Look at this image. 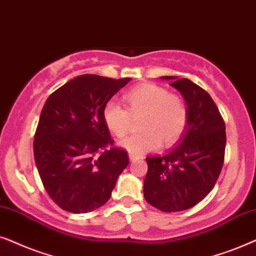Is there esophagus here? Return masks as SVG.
<instances>
[{
    "mask_svg": "<svg viewBox=\"0 0 256 256\" xmlns=\"http://www.w3.org/2000/svg\"><path fill=\"white\" fill-rule=\"evenodd\" d=\"M128 158H130L131 162H134V160H138L139 158H140V156H137V154H132V153H130V154H128Z\"/></svg>",
    "mask_w": 256,
    "mask_h": 256,
    "instance_id": "esophagus-1",
    "label": "esophagus"
}]
</instances>
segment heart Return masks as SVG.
Instances as JSON below:
<instances>
[{
  "label": "heart",
  "instance_id": "1",
  "mask_svg": "<svg viewBox=\"0 0 256 256\" xmlns=\"http://www.w3.org/2000/svg\"><path fill=\"white\" fill-rule=\"evenodd\" d=\"M128 111L116 102H108L103 119L116 137H124L130 130L131 116H142L139 128L142 134L132 136L119 145L132 154L154 151L162 144L171 146L178 142L187 125V108L182 100L170 94L166 88L145 83L131 88L124 94Z\"/></svg>",
  "mask_w": 256,
  "mask_h": 256
}]
</instances>
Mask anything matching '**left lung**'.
<instances>
[{"label": "left lung", "mask_w": 256, "mask_h": 256, "mask_svg": "<svg viewBox=\"0 0 256 256\" xmlns=\"http://www.w3.org/2000/svg\"><path fill=\"white\" fill-rule=\"evenodd\" d=\"M182 94L187 125L178 144L162 156H146L144 198L162 212L196 206L216 185L224 165L226 128L212 97L187 78L162 76Z\"/></svg>", "instance_id": "8db88e82"}]
</instances>
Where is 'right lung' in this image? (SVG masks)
<instances>
[{
	"mask_svg": "<svg viewBox=\"0 0 256 256\" xmlns=\"http://www.w3.org/2000/svg\"><path fill=\"white\" fill-rule=\"evenodd\" d=\"M130 80L82 74L44 104L34 156L44 188L62 210L78 214L100 208L128 165V153L112 146L103 110Z\"/></svg>",
	"mask_w": 256,
	"mask_h": 256,
	"instance_id": "right-lung-1",
	"label": "right lung"
}]
</instances>
